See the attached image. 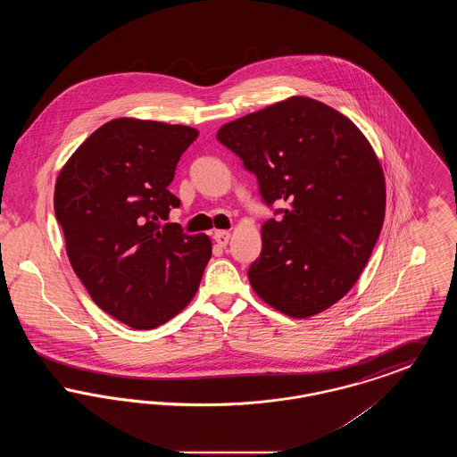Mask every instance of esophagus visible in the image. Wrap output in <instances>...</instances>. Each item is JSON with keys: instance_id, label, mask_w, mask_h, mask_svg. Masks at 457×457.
Returning <instances> with one entry per match:
<instances>
[{"instance_id": "34e87169", "label": "esophagus", "mask_w": 457, "mask_h": 457, "mask_svg": "<svg viewBox=\"0 0 457 457\" xmlns=\"http://www.w3.org/2000/svg\"><path fill=\"white\" fill-rule=\"evenodd\" d=\"M229 238H231V233H229V231H216V233H214V239H216V243H218L219 246H226Z\"/></svg>"}]
</instances>
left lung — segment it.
<instances>
[{
	"label": "left lung",
	"mask_w": 457,
	"mask_h": 457,
	"mask_svg": "<svg viewBox=\"0 0 457 457\" xmlns=\"http://www.w3.org/2000/svg\"><path fill=\"white\" fill-rule=\"evenodd\" d=\"M218 140L257 176L265 204H287L262 226L253 291L293 319L337 303L386 218V178L367 137L339 111L293 96L222 125Z\"/></svg>",
	"instance_id": "left-lung-1"
}]
</instances>
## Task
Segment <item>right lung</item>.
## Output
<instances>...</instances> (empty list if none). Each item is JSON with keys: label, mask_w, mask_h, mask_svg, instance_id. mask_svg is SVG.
I'll use <instances>...</instances> for the list:
<instances>
[{"label": "right lung", "mask_w": 457, "mask_h": 457, "mask_svg": "<svg viewBox=\"0 0 457 457\" xmlns=\"http://www.w3.org/2000/svg\"><path fill=\"white\" fill-rule=\"evenodd\" d=\"M198 137L185 125L116 118L71 154L54 187V214L71 269L116 320L162 326L195 296L212 255L207 235L164 224L179 200L168 190Z\"/></svg>", "instance_id": "1"}]
</instances>
